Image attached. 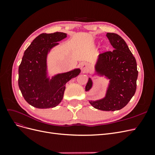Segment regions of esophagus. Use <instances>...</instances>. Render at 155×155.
Masks as SVG:
<instances>
[{"label": "esophagus", "mask_w": 155, "mask_h": 155, "mask_svg": "<svg viewBox=\"0 0 155 155\" xmlns=\"http://www.w3.org/2000/svg\"><path fill=\"white\" fill-rule=\"evenodd\" d=\"M88 67V65L87 63H82L81 64V68L83 72H86Z\"/></svg>", "instance_id": "esophagus-1"}]
</instances>
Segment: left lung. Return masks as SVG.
Here are the masks:
<instances>
[{"label":"left lung","instance_id":"obj_1","mask_svg":"<svg viewBox=\"0 0 155 155\" xmlns=\"http://www.w3.org/2000/svg\"><path fill=\"white\" fill-rule=\"evenodd\" d=\"M106 36L114 50L100 54L96 71L110 79V85L104 99L90 104L96 109L104 111L120 110L128 104L137 90L138 72L135 58L125 41L114 33ZM92 82L88 79L85 91L91 89Z\"/></svg>","mask_w":155,"mask_h":155}]
</instances>
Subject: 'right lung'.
<instances>
[{"mask_svg":"<svg viewBox=\"0 0 155 155\" xmlns=\"http://www.w3.org/2000/svg\"><path fill=\"white\" fill-rule=\"evenodd\" d=\"M67 34H41L25 50L18 67V87L25 100L38 109H49L59 105L63 97L65 85L80 73V69L59 74L50 80L46 78V57L50 50Z\"/></svg>","mask_w":155,"mask_h":155,"instance_id":"obj_1","label":"right lung"}]
</instances>
